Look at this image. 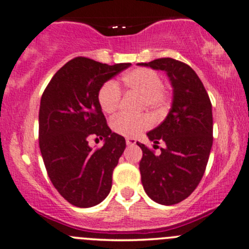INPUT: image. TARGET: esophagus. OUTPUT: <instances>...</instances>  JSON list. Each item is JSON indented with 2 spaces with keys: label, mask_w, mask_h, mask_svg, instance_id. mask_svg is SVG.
I'll return each instance as SVG.
<instances>
[{
  "label": "esophagus",
  "mask_w": 249,
  "mask_h": 249,
  "mask_svg": "<svg viewBox=\"0 0 249 249\" xmlns=\"http://www.w3.org/2000/svg\"><path fill=\"white\" fill-rule=\"evenodd\" d=\"M126 144L127 145H135L136 139L135 138H126Z\"/></svg>",
  "instance_id": "34e87169"
}]
</instances>
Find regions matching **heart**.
<instances>
[{"instance_id":"heart-1","label":"heart","mask_w":249,"mask_h":249,"mask_svg":"<svg viewBox=\"0 0 249 249\" xmlns=\"http://www.w3.org/2000/svg\"><path fill=\"white\" fill-rule=\"evenodd\" d=\"M122 84L127 91L142 95V110L157 112L163 111L168 105L170 91L163 85V79L155 70L139 67L131 70L122 76ZM122 100V91L114 81L108 80L102 85L98 91V102L106 113H113L119 107ZM152 120L149 116L129 117L125 114H117L111 120V129L117 135L124 137H137L142 132L149 129Z\"/></svg>"}]
</instances>
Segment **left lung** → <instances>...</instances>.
<instances>
[{
	"label": "left lung",
	"instance_id": "8db88e82",
	"mask_svg": "<svg viewBox=\"0 0 249 249\" xmlns=\"http://www.w3.org/2000/svg\"><path fill=\"white\" fill-rule=\"evenodd\" d=\"M165 71L174 87V99L162 124L147 132L150 141L165 143L160 154L137 143L142 183L151 200L164 206L179 203L203 177L213 145V112L209 95L189 65L171 58L139 64ZM158 145H155L156 147Z\"/></svg>",
	"mask_w": 249,
	"mask_h": 249
}]
</instances>
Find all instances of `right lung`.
Returning a JSON list of instances; mask_svg holds the SVG:
<instances>
[{"label":"right lung","instance_id":"1","mask_svg":"<svg viewBox=\"0 0 249 249\" xmlns=\"http://www.w3.org/2000/svg\"><path fill=\"white\" fill-rule=\"evenodd\" d=\"M130 65L76 56L54 74L41 97L39 145L46 170L60 195L79 208L97 206L111 190L126 143L108 127L98 91ZM91 137L106 143L92 150Z\"/></svg>","mask_w":249,"mask_h":249}]
</instances>
